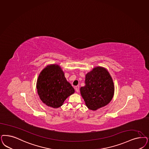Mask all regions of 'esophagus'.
<instances>
[{
    "label": "esophagus",
    "mask_w": 149,
    "mask_h": 149,
    "mask_svg": "<svg viewBox=\"0 0 149 149\" xmlns=\"http://www.w3.org/2000/svg\"><path fill=\"white\" fill-rule=\"evenodd\" d=\"M75 89L77 93L79 92V86H76L75 87Z\"/></svg>",
    "instance_id": "obj_1"
}]
</instances>
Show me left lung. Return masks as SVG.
<instances>
[{
    "label": "left lung",
    "instance_id": "1",
    "mask_svg": "<svg viewBox=\"0 0 149 149\" xmlns=\"http://www.w3.org/2000/svg\"><path fill=\"white\" fill-rule=\"evenodd\" d=\"M85 86L80 88V93L87 108L96 110L107 105L112 99L114 86L108 71L98 67L88 72Z\"/></svg>",
    "mask_w": 149,
    "mask_h": 149
}]
</instances>
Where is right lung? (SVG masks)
Returning <instances> with one entry per match:
<instances>
[{
  "mask_svg": "<svg viewBox=\"0 0 149 149\" xmlns=\"http://www.w3.org/2000/svg\"><path fill=\"white\" fill-rule=\"evenodd\" d=\"M37 89L41 101L53 108L61 107L66 98L75 92L61 67L56 64L48 65L41 72Z\"/></svg>",
  "mask_w": 149,
  "mask_h": 149,
  "instance_id": "1",
  "label": "right lung"
}]
</instances>
